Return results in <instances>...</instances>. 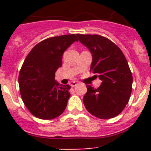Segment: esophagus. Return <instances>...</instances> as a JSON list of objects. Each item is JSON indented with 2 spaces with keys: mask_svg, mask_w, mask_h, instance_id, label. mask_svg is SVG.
<instances>
[{
  "mask_svg": "<svg viewBox=\"0 0 151 151\" xmlns=\"http://www.w3.org/2000/svg\"><path fill=\"white\" fill-rule=\"evenodd\" d=\"M78 85V82H73V83H72L71 86H72V87H76V85Z\"/></svg>",
  "mask_w": 151,
  "mask_h": 151,
  "instance_id": "obj_1",
  "label": "esophagus"
}]
</instances>
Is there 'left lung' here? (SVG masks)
Masks as SVG:
<instances>
[{
	"label": "left lung",
	"mask_w": 151,
	"mask_h": 151,
	"mask_svg": "<svg viewBox=\"0 0 151 151\" xmlns=\"http://www.w3.org/2000/svg\"><path fill=\"white\" fill-rule=\"evenodd\" d=\"M93 57L90 71L102 81L97 89L87 85L83 103L88 111L99 119L118 116L129 103L132 90V75L120 48L99 35L77 34Z\"/></svg>",
	"instance_id": "left-lung-1"
}]
</instances>
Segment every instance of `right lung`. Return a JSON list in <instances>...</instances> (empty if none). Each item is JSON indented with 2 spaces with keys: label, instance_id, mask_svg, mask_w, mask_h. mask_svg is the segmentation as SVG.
I'll return each instance as SVG.
<instances>
[{
  "label": "right lung",
  "instance_id": "obj_1",
  "mask_svg": "<svg viewBox=\"0 0 151 151\" xmlns=\"http://www.w3.org/2000/svg\"><path fill=\"white\" fill-rule=\"evenodd\" d=\"M77 35H64L41 41L25 59L19 74V85L24 104L33 116L53 119L61 115L70 97L69 85L55 81V73L62 66L64 51Z\"/></svg>",
  "mask_w": 151,
  "mask_h": 151
}]
</instances>
